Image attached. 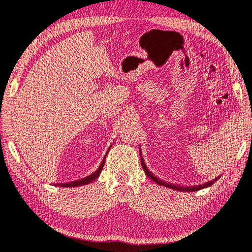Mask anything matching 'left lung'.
Returning a JSON list of instances; mask_svg holds the SVG:
<instances>
[{
  "label": "left lung",
  "instance_id": "1",
  "mask_svg": "<svg viewBox=\"0 0 252 252\" xmlns=\"http://www.w3.org/2000/svg\"><path fill=\"white\" fill-rule=\"evenodd\" d=\"M140 156H141V164H142V167H143V170L145 171V174L147 175V177H149V178H151V179H153L154 180L157 185H160V186H164V187H167V188H171V189H175V190H177V191H188V192H193V191H199V190H201V189H204V188H208V187H210V186H212L214 184V182L218 180L220 177H218V178L216 179H214V180H211V181H209V182H206V184H204V185H199V186H192V187H182V186H178V185H174V184H169V182H166V181H164V180H161V179H158L157 178V177L155 176V175H153L152 172L147 169V167H146V165H145V162H144V159H143V157H142V155H141V150H140Z\"/></svg>",
  "mask_w": 252,
  "mask_h": 252
}]
</instances>
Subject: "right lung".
I'll list each match as a JSON object with an SVG mask.
<instances>
[{
    "label": "right lung",
    "mask_w": 252,
    "mask_h": 252,
    "mask_svg": "<svg viewBox=\"0 0 252 252\" xmlns=\"http://www.w3.org/2000/svg\"><path fill=\"white\" fill-rule=\"evenodd\" d=\"M107 155V154H106ZM106 155H105V158H106ZM105 158H103V160L101 161V164L99 166V168H98L95 172H93V174L91 176H87L86 178H83L81 180H77V181H72V182H67V184H60L58 186H61V187H78V186H84V185H88L91 184V182H93L94 180H96L98 177H99L100 172L103 168V165H105Z\"/></svg>",
    "instance_id": "1"
}]
</instances>
